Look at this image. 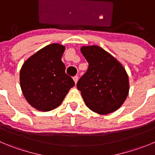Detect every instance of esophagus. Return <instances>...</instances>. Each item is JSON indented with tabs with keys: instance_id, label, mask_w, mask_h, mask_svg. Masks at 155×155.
Segmentation results:
<instances>
[{
	"instance_id": "1",
	"label": "esophagus",
	"mask_w": 155,
	"mask_h": 155,
	"mask_svg": "<svg viewBox=\"0 0 155 155\" xmlns=\"http://www.w3.org/2000/svg\"><path fill=\"white\" fill-rule=\"evenodd\" d=\"M73 80H74V83L77 84V82H78V77L74 76L73 78Z\"/></svg>"
}]
</instances>
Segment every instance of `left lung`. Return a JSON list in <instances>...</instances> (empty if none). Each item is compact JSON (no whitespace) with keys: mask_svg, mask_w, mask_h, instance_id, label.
<instances>
[{"mask_svg":"<svg viewBox=\"0 0 155 155\" xmlns=\"http://www.w3.org/2000/svg\"><path fill=\"white\" fill-rule=\"evenodd\" d=\"M81 51L89 65L78 81L77 87L87 107L102 115L117 110L129 94V77L126 69L98 45L82 46Z\"/></svg>","mask_w":155,"mask_h":155,"instance_id":"obj_1","label":"left lung"}]
</instances>
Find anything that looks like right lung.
I'll return each instance as SVG.
<instances>
[{
    "instance_id": "right-lung-1",
    "label": "right lung",
    "mask_w": 155,
    "mask_h": 155,
    "mask_svg": "<svg viewBox=\"0 0 155 155\" xmlns=\"http://www.w3.org/2000/svg\"><path fill=\"white\" fill-rule=\"evenodd\" d=\"M64 49V45L58 43L46 45L29 57L20 69L23 96L39 111H50L58 107L74 86L61 61Z\"/></svg>"
}]
</instances>
